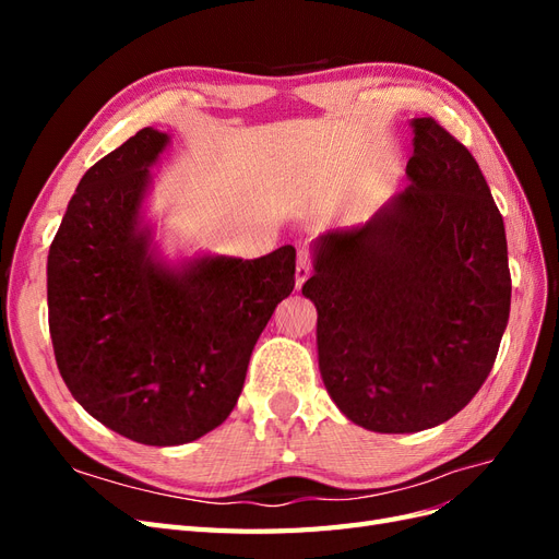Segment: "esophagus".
Wrapping results in <instances>:
<instances>
[{
  "instance_id": "1",
  "label": "esophagus",
  "mask_w": 559,
  "mask_h": 559,
  "mask_svg": "<svg viewBox=\"0 0 559 559\" xmlns=\"http://www.w3.org/2000/svg\"><path fill=\"white\" fill-rule=\"evenodd\" d=\"M310 277V257L308 251H298V263H296V289H300L302 282Z\"/></svg>"
}]
</instances>
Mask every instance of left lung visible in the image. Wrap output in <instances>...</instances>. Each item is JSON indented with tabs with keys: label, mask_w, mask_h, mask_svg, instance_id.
<instances>
[{
	"label": "left lung",
	"mask_w": 559,
	"mask_h": 559,
	"mask_svg": "<svg viewBox=\"0 0 559 559\" xmlns=\"http://www.w3.org/2000/svg\"><path fill=\"white\" fill-rule=\"evenodd\" d=\"M413 128L408 189L364 226L321 235L302 284L331 399L380 433L431 429L468 405L511 312L503 218L476 158L431 116Z\"/></svg>",
	"instance_id": "obj_1"
}]
</instances>
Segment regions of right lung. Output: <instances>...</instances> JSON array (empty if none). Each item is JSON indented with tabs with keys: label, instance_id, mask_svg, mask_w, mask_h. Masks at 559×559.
Here are the masks:
<instances>
[{
	"label": "right lung",
	"instance_id": "right-lung-1",
	"mask_svg": "<svg viewBox=\"0 0 559 559\" xmlns=\"http://www.w3.org/2000/svg\"><path fill=\"white\" fill-rule=\"evenodd\" d=\"M167 134L142 128L83 175L48 251V329L60 376L97 421L144 445L216 429L251 349L294 292L296 249L173 270L148 251L140 207Z\"/></svg>",
	"mask_w": 559,
	"mask_h": 559
}]
</instances>
